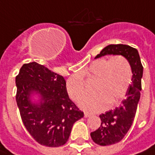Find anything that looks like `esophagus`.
<instances>
[{"label": "esophagus", "instance_id": "obj_1", "mask_svg": "<svg viewBox=\"0 0 155 155\" xmlns=\"http://www.w3.org/2000/svg\"><path fill=\"white\" fill-rule=\"evenodd\" d=\"M90 115L91 114H88V113H87V112H85V113H84V117H85V118H88V117H89Z\"/></svg>", "mask_w": 155, "mask_h": 155}]
</instances>
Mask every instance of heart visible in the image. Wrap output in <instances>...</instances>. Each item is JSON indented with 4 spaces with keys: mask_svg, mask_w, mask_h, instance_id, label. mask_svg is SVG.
Here are the masks:
<instances>
[{
    "mask_svg": "<svg viewBox=\"0 0 155 155\" xmlns=\"http://www.w3.org/2000/svg\"><path fill=\"white\" fill-rule=\"evenodd\" d=\"M81 75L96 80L94 95L87 97L80 102V107L88 112H98L115 105L124 98L133 80V68L129 61L122 55L110 58L97 59L84 71ZM67 93L73 101H79L86 93L85 83L80 75H72L66 84Z\"/></svg>",
    "mask_w": 155,
    "mask_h": 155,
    "instance_id": "obj_1",
    "label": "heart"
}]
</instances>
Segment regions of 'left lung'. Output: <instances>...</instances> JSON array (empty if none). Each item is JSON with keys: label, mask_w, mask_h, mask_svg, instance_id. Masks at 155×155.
Returning a JSON list of instances; mask_svg holds the SVG:
<instances>
[{"label": "left lung", "mask_w": 155, "mask_h": 155, "mask_svg": "<svg viewBox=\"0 0 155 155\" xmlns=\"http://www.w3.org/2000/svg\"><path fill=\"white\" fill-rule=\"evenodd\" d=\"M107 54L123 55L129 61L133 68V83L126 94V98L120 106L99 115L101 125L96 131L90 133L93 141L99 146H110L120 142L130 129L140 100L143 75V67L137 49L135 48L122 44L110 45L105 47L95 58Z\"/></svg>", "instance_id": "8db88e82"}]
</instances>
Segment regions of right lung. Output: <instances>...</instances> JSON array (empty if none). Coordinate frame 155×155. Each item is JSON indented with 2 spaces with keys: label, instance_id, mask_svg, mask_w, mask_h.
<instances>
[{
  "label": "right lung",
  "instance_id": "obj_1",
  "mask_svg": "<svg viewBox=\"0 0 155 155\" xmlns=\"http://www.w3.org/2000/svg\"><path fill=\"white\" fill-rule=\"evenodd\" d=\"M16 101L23 124L39 144L58 147L67 143L73 124L84 117L69 98L63 76L35 62L22 65L15 79ZM32 92L41 101L30 102Z\"/></svg>",
  "mask_w": 155,
  "mask_h": 155
}]
</instances>
